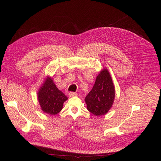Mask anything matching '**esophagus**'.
Returning a JSON list of instances; mask_svg holds the SVG:
<instances>
[{
  "mask_svg": "<svg viewBox=\"0 0 161 161\" xmlns=\"http://www.w3.org/2000/svg\"><path fill=\"white\" fill-rule=\"evenodd\" d=\"M69 97H75V96H77V93H75V92H69Z\"/></svg>",
  "mask_w": 161,
  "mask_h": 161,
  "instance_id": "esophagus-1",
  "label": "esophagus"
}]
</instances>
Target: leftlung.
I'll return each mask as SVG.
<instances>
[{"mask_svg": "<svg viewBox=\"0 0 161 161\" xmlns=\"http://www.w3.org/2000/svg\"><path fill=\"white\" fill-rule=\"evenodd\" d=\"M115 87L108 70L103 69L97 76L95 85L85 98L88 110L96 116L106 115L112 107Z\"/></svg>", "mask_w": 161, "mask_h": 161, "instance_id": "obj_1", "label": "left lung"}]
</instances>
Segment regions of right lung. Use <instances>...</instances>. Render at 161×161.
Wrapping results in <instances>:
<instances>
[{
	"label": "right lung",
	"mask_w": 161,
	"mask_h": 161,
	"mask_svg": "<svg viewBox=\"0 0 161 161\" xmlns=\"http://www.w3.org/2000/svg\"><path fill=\"white\" fill-rule=\"evenodd\" d=\"M38 100L41 109L45 114L54 115L61 111L63 104L68 99L58 89L52 77L47 75L38 91Z\"/></svg>",
	"instance_id": "1"
}]
</instances>
